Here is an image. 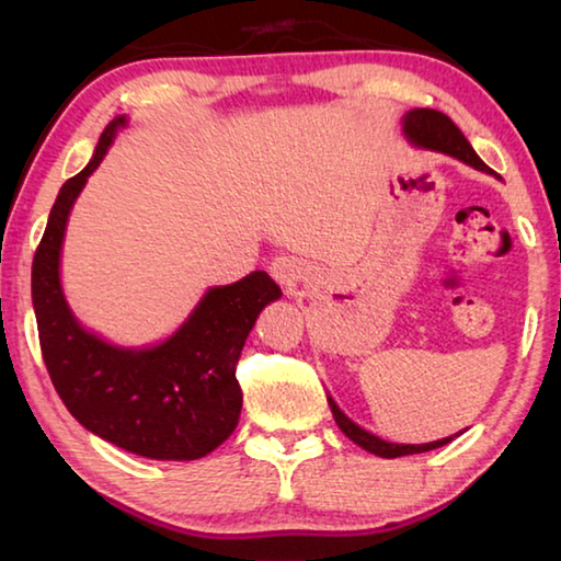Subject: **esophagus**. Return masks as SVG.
<instances>
[{"instance_id": "1", "label": "esophagus", "mask_w": 561, "mask_h": 561, "mask_svg": "<svg viewBox=\"0 0 561 561\" xmlns=\"http://www.w3.org/2000/svg\"><path fill=\"white\" fill-rule=\"evenodd\" d=\"M270 272L279 284H291L294 279L299 277V262L294 257H277L272 262Z\"/></svg>"}]
</instances>
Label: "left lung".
Segmentation results:
<instances>
[{"mask_svg": "<svg viewBox=\"0 0 561 561\" xmlns=\"http://www.w3.org/2000/svg\"><path fill=\"white\" fill-rule=\"evenodd\" d=\"M403 130H405V136L417 146L431 148V150H440V153H448L453 158L462 160V163H468L472 168L485 170V173H490V168L478 158V153H474L472 146L468 144V138H465L460 133V128L455 126V123L440 111L415 108L411 113H405ZM329 405H331V413H334V421L341 428V433H344L348 440H354L358 448H364V450L374 453V455H381V458H401V455L435 450V448H440V445L453 440V435H450V438H443V440H435V443H423V445L388 443V440L378 438V435H374V433L358 428V425L351 421V417L341 413V408L334 401H331V398H329Z\"/></svg>", "mask_w": 561, "mask_h": 561, "instance_id": "left-lung-1", "label": "left lung"}]
</instances>
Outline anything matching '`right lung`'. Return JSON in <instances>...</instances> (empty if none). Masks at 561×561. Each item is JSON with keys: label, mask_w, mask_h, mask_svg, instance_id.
<instances>
[{"label": "right lung", "mask_w": 561, "mask_h": 561, "mask_svg": "<svg viewBox=\"0 0 561 561\" xmlns=\"http://www.w3.org/2000/svg\"><path fill=\"white\" fill-rule=\"evenodd\" d=\"M126 118H113L91 163L61 185L32 264V301L46 371L83 428L118 448L156 460H197L237 428L242 388L237 360L270 301L282 297L267 272L215 287L163 344L116 348L71 317L59 282L69 210Z\"/></svg>", "instance_id": "right-lung-1"}]
</instances>
